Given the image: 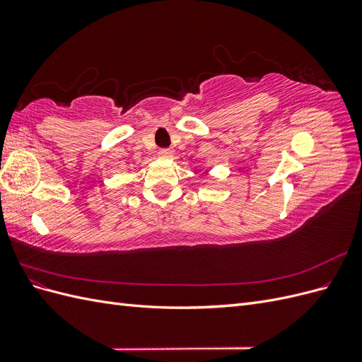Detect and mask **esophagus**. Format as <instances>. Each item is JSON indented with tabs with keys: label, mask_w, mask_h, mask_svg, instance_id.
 <instances>
[{
	"label": "esophagus",
	"mask_w": 362,
	"mask_h": 362,
	"mask_svg": "<svg viewBox=\"0 0 362 362\" xmlns=\"http://www.w3.org/2000/svg\"><path fill=\"white\" fill-rule=\"evenodd\" d=\"M173 156V151L172 149H160L158 151V157L163 158V160H168Z\"/></svg>",
	"instance_id": "34e87169"
}]
</instances>
